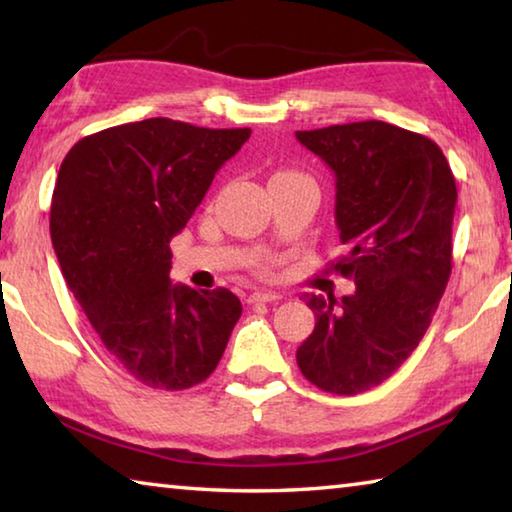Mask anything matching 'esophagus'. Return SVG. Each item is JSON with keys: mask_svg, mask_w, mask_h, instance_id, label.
<instances>
[{"mask_svg": "<svg viewBox=\"0 0 512 512\" xmlns=\"http://www.w3.org/2000/svg\"><path fill=\"white\" fill-rule=\"evenodd\" d=\"M277 300H282V296L275 291H255L248 296L250 305H257V302H277Z\"/></svg>", "mask_w": 512, "mask_h": 512, "instance_id": "esophagus-1", "label": "esophagus"}]
</instances>
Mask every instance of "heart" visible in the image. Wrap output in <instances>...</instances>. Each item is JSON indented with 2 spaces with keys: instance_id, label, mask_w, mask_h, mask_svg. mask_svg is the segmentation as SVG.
Wrapping results in <instances>:
<instances>
[{
  "instance_id": "heart-1",
  "label": "heart",
  "mask_w": 512,
  "mask_h": 512,
  "mask_svg": "<svg viewBox=\"0 0 512 512\" xmlns=\"http://www.w3.org/2000/svg\"><path fill=\"white\" fill-rule=\"evenodd\" d=\"M277 176H302V173H293V171H284V173H277ZM259 268V271H262V273H266L268 271V264L266 262H262V264H259L257 266Z\"/></svg>"
}]
</instances>
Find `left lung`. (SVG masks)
Listing matches in <instances>:
<instances>
[{
    "label": "left lung",
    "instance_id": "left-lung-1",
    "mask_svg": "<svg viewBox=\"0 0 512 512\" xmlns=\"http://www.w3.org/2000/svg\"><path fill=\"white\" fill-rule=\"evenodd\" d=\"M336 176V225L348 255L332 262L352 296H305L316 327L296 352L320 391L357 395L409 359L452 275L456 180L429 137L386 121L298 131Z\"/></svg>",
    "mask_w": 512,
    "mask_h": 512
}]
</instances>
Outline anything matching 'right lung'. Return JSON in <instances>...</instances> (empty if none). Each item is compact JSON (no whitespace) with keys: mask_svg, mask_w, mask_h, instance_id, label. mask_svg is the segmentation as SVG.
<instances>
[{"mask_svg":"<svg viewBox=\"0 0 512 512\" xmlns=\"http://www.w3.org/2000/svg\"><path fill=\"white\" fill-rule=\"evenodd\" d=\"M248 137L153 117L83 137L60 164L49 219L60 271L106 350L144 386L201 384L241 316L232 291L169 280V241Z\"/></svg>","mask_w":512,"mask_h":512,"instance_id":"right-lung-1","label":"right lung"}]
</instances>
